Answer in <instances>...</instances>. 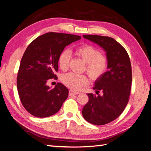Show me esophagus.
<instances>
[{"label":"esophagus","instance_id":"34e87169","mask_svg":"<svg viewBox=\"0 0 151 151\" xmlns=\"http://www.w3.org/2000/svg\"><path fill=\"white\" fill-rule=\"evenodd\" d=\"M78 93H79V92L73 91V90H69V96L76 95V94H78Z\"/></svg>","mask_w":151,"mask_h":151}]
</instances>
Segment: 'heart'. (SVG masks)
Listing matches in <instances>:
<instances>
[{
    "mask_svg": "<svg viewBox=\"0 0 151 151\" xmlns=\"http://www.w3.org/2000/svg\"><path fill=\"white\" fill-rule=\"evenodd\" d=\"M76 55L81 58L86 63V71L93 79L101 77L106 69L108 60L106 57L99 53V50L90 45H83L76 48ZM71 53L68 50L62 51L58 57V65L62 70L68 67ZM63 84L72 90H78L88 83V79L84 74L70 72L61 78Z\"/></svg>",
    "mask_w": 151,
    "mask_h": 151,
    "instance_id": "obj_1",
    "label": "heart"
}]
</instances>
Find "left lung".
<instances>
[{
  "mask_svg": "<svg viewBox=\"0 0 151 151\" xmlns=\"http://www.w3.org/2000/svg\"><path fill=\"white\" fill-rule=\"evenodd\" d=\"M83 37L99 45L106 52L108 70L96 80L93 90L103 95L88 93V101L82 114L86 121L103 125L116 119L129 101L132 85V68L125 49L109 37L83 35Z\"/></svg>",
  "mask_w": 151,
  "mask_h": 151,
  "instance_id": "obj_1",
  "label": "left lung"
}]
</instances>
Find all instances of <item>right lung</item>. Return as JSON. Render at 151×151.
<instances>
[{"label": "right lung", "instance_id": "obj_1", "mask_svg": "<svg viewBox=\"0 0 151 151\" xmlns=\"http://www.w3.org/2000/svg\"><path fill=\"white\" fill-rule=\"evenodd\" d=\"M81 37L49 32L33 41L23 55L17 86L25 109L37 118H46L58 112L68 96V90L58 83L54 88L47 85L48 79L57 78L58 57L66 46Z\"/></svg>", "mask_w": 151, "mask_h": 151}]
</instances>
